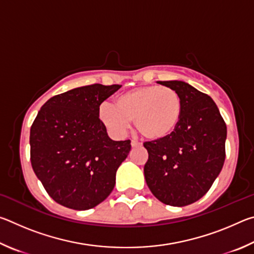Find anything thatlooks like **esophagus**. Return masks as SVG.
<instances>
[{"label":"esophagus","instance_id":"esophagus-1","mask_svg":"<svg viewBox=\"0 0 254 254\" xmlns=\"http://www.w3.org/2000/svg\"><path fill=\"white\" fill-rule=\"evenodd\" d=\"M131 145H132V148H136V147H140L141 143L136 142V141H131Z\"/></svg>","mask_w":254,"mask_h":254}]
</instances>
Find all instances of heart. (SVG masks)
Returning a JSON list of instances; mask_svg holds the SVG:
<instances>
[{
  "label": "heart",
  "mask_w": 254,
  "mask_h": 254,
  "mask_svg": "<svg viewBox=\"0 0 254 254\" xmlns=\"http://www.w3.org/2000/svg\"><path fill=\"white\" fill-rule=\"evenodd\" d=\"M182 96L168 86L148 85L133 88L115 100V106L102 103L101 121L112 134L122 135L134 120L141 135L149 140H162L177 130L183 119Z\"/></svg>",
  "instance_id": "1"
}]
</instances>
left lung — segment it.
<instances>
[{"label":"left lung","instance_id":"obj_1","mask_svg":"<svg viewBox=\"0 0 254 254\" xmlns=\"http://www.w3.org/2000/svg\"><path fill=\"white\" fill-rule=\"evenodd\" d=\"M182 96L179 127L162 140L144 142L149 159L144 178L163 204L186 206L200 199L212 187L225 160L226 124L215 102L185 81H159Z\"/></svg>","mask_w":254,"mask_h":254}]
</instances>
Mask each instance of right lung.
Masks as SVG:
<instances>
[{"mask_svg":"<svg viewBox=\"0 0 254 254\" xmlns=\"http://www.w3.org/2000/svg\"><path fill=\"white\" fill-rule=\"evenodd\" d=\"M121 87L93 84L47 101L30 130L32 169L48 195L68 208L85 210L107 198L131 141H113L100 105Z\"/></svg>","mask_w":254,"mask_h":254,"instance_id":"1","label":"right lung"}]
</instances>
